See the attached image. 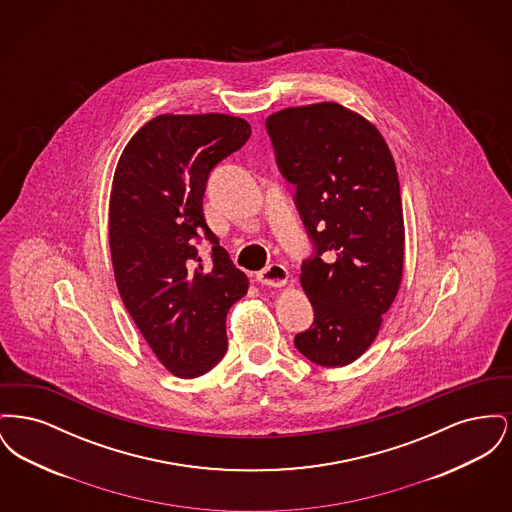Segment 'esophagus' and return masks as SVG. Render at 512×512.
Wrapping results in <instances>:
<instances>
[{
  "label": "esophagus",
  "instance_id": "34e87169",
  "mask_svg": "<svg viewBox=\"0 0 512 512\" xmlns=\"http://www.w3.org/2000/svg\"><path fill=\"white\" fill-rule=\"evenodd\" d=\"M288 280H290L288 268L284 265H278V263L257 272V282L263 284V286H268V288H282V286L288 284Z\"/></svg>",
  "mask_w": 512,
  "mask_h": 512
}]
</instances>
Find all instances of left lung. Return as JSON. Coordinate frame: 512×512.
<instances>
[{"mask_svg": "<svg viewBox=\"0 0 512 512\" xmlns=\"http://www.w3.org/2000/svg\"><path fill=\"white\" fill-rule=\"evenodd\" d=\"M265 124L317 249L299 274L315 322L295 347L320 366L351 365L376 340L403 280L393 155L372 122L336 101L288 107Z\"/></svg>", "mask_w": 512, "mask_h": 512, "instance_id": "8db88e82", "label": "left lung"}]
</instances>
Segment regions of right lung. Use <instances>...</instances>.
I'll return each instance as SVG.
<instances>
[{
    "instance_id": "add662e5",
    "label": "right lung",
    "mask_w": 512,
    "mask_h": 512,
    "mask_svg": "<svg viewBox=\"0 0 512 512\" xmlns=\"http://www.w3.org/2000/svg\"><path fill=\"white\" fill-rule=\"evenodd\" d=\"M251 136L249 122L165 113L122 149L109 199V247L122 303L178 378L211 370L226 353V313L249 280L207 226L203 195L213 167ZM214 244L200 261L194 240Z\"/></svg>"
}]
</instances>
